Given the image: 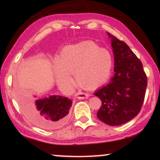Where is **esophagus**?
<instances>
[{"mask_svg":"<svg viewBox=\"0 0 160 160\" xmlns=\"http://www.w3.org/2000/svg\"><path fill=\"white\" fill-rule=\"evenodd\" d=\"M75 96H76V98L78 99H86L89 98V95L87 94V93H84L80 92L77 93V94L75 95Z\"/></svg>","mask_w":160,"mask_h":160,"instance_id":"esophagus-1","label":"esophagus"}]
</instances>
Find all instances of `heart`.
Returning a JSON list of instances; mask_svg holds the SVG:
<instances>
[{
    "label": "heart",
    "mask_w": 160,
    "mask_h": 160,
    "mask_svg": "<svg viewBox=\"0 0 160 160\" xmlns=\"http://www.w3.org/2000/svg\"><path fill=\"white\" fill-rule=\"evenodd\" d=\"M113 59L110 52L94 42L84 41L65 47L60 53L59 60L53 63L57 83L70 89L75 80L80 86L92 89L102 86L109 79Z\"/></svg>",
    "instance_id": "obj_1"
}]
</instances>
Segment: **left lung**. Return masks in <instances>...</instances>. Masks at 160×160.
<instances>
[{
    "mask_svg": "<svg viewBox=\"0 0 160 160\" xmlns=\"http://www.w3.org/2000/svg\"><path fill=\"white\" fill-rule=\"evenodd\" d=\"M114 72L107 85L94 93L102 104L98 118L109 126H119L138 114L147 89V76L140 60L129 47L110 33Z\"/></svg>",
    "mask_w": 160,
    "mask_h": 160,
    "instance_id": "1",
    "label": "left lung"
}]
</instances>
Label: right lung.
<instances>
[{
    "mask_svg": "<svg viewBox=\"0 0 160 160\" xmlns=\"http://www.w3.org/2000/svg\"><path fill=\"white\" fill-rule=\"evenodd\" d=\"M30 100L22 87H17V98L24 111L34 124L44 129H55L64 126L69 118L72 106L71 99L54 95L38 98L33 95Z\"/></svg>",
    "mask_w": 160,
    "mask_h": 160,
    "instance_id": "add662e5",
    "label": "right lung"
}]
</instances>
